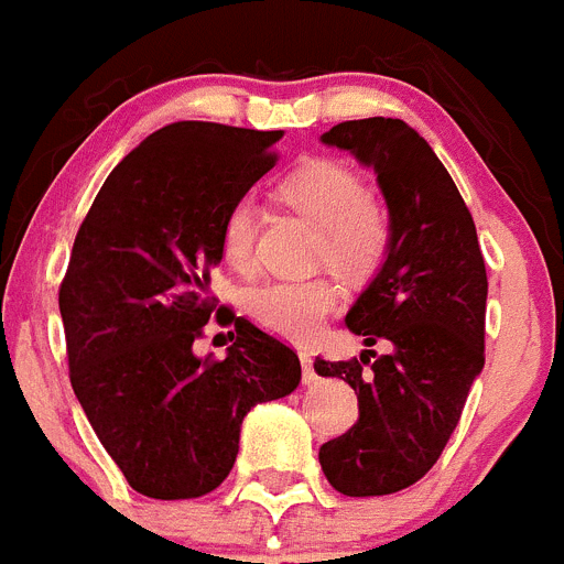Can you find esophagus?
Wrapping results in <instances>:
<instances>
[{
	"instance_id": "34e87169",
	"label": "esophagus",
	"mask_w": 564,
	"mask_h": 564,
	"mask_svg": "<svg viewBox=\"0 0 564 564\" xmlns=\"http://www.w3.org/2000/svg\"><path fill=\"white\" fill-rule=\"evenodd\" d=\"M301 365H303V382H306V384L317 382V370H314V359H312V354L301 351Z\"/></svg>"
}]
</instances>
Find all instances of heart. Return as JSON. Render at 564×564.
<instances>
[{
  "instance_id": "obj_1",
  "label": "heart",
  "mask_w": 564,
  "mask_h": 564,
  "mask_svg": "<svg viewBox=\"0 0 564 564\" xmlns=\"http://www.w3.org/2000/svg\"><path fill=\"white\" fill-rule=\"evenodd\" d=\"M292 210L319 227L317 256L345 275L377 270L390 247V216L368 196L362 176L345 162L312 160L278 185ZM221 261L236 272L252 267L256 252V205L241 196L227 207L219 230ZM343 301L334 278L306 281L278 278L247 292V312L258 326L286 339H308Z\"/></svg>"
}]
</instances>
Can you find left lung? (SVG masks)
<instances>
[{
  "label": "left lung",
  "mask_w": 564,
  "mask_h": 564,
  "mask_svg": "<svg viewBox=\"0 0 564 564\" xmlns=\"http://www.w3.org/2000/svg\"><path fill=\"white\" fill-rule=\"evenodd\" d=\"M323 143L377 171L390 247L345 314L368 351L348 362L314 359L319 377L345 379L359 399L357 424L319 446V466L348 497L393 495L433 469L484 370V252L453 176L404 120H345ZM379 338L391 345L382 358L369 351Z\"/></svg>",
  "instance_id": "8db88e82"
}]
</instances>
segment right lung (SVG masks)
Wrapping results in <instances>:
<instances>
[{"label": "right lung", "instance_id": "right-lung-1", "mask_svg": "<svg viewBox=\"0 0 564 564\" xmlns=\"http://www.w3.org/2000/svg\"><path fill=\"white\" fill-rule=\"evenodd\" d=\"M278 140L202 120L165 126L106 176L75 236L58 289L69 382L131 489L154 500L216 489L245 415L301 382L289 345L207 292L227 207L275 165ZM213 311L237 339L225 360H199L193 343Z\"/></svg>", "mask_w": 564, "mask_h": 564}]
</instances>
